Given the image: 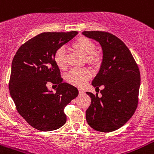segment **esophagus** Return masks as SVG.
<instances>
[{
    "label": "esophagus",
    "mask_w": 154,
    "mask_h": 154,
    "mask_svg": "<svg viewBox=\"0 0 154 154\" xmlns=\"http://www.w3.org/2000/svg\"><path fill=\"white\" fill-rule=\"evenodd\" d=\"M78 91H79V94H80V95H82V94H84V91L82 88H79Z\"/></svg>",
    "instance_id": "34e87169"
}]
</instances>
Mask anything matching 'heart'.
<instances>
[{
  "mask_svg": "<svg viewBox=\"0 0 154 154\" xmlns=\"http://www.w3.org/2000/svg\"><path fill=\"white\" fill-rule=\"evenodd\" d=\"M72 47L81 54L85 55L86 63L92 66H97L101 63V55L95 51L96 44L91 38L80 36L72 44ZM54 61L59 69L64 70L67 67V55L63 47L57 49L54 53ZM92 74L88 69H72L66 75L67 82L72 85L81 87L91 79Z\"/></svg>",
  "mask_w": 154,
  "mask_h": 154,
  "instance_id": "1",
  "label": "heart"
}]
</instances>
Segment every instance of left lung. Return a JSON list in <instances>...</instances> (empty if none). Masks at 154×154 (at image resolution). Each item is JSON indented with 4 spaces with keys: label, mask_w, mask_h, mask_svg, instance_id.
<instances>
[{
    "label": "left lung",
    "mask_w": 154,
    "mask_h": 154,
    "mask_svg": "<svg viewBox=\"0 0 154 154\" xmlns=\"http://www.w3.org/2000/svg\"><path fill=\"white\" fill-rule=\"evenodd\" d=\"M84 36L100 44L103 59L92 85L104 88L98 96L86 92L91 99L86 121L91 128L110 132L123 126L137 107L140 73L131 52L117 36L104 31H83Z\"/></svg>",
    "instance_id": "1"
}]
</instances>
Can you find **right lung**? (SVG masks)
<instances>
[{
  "label": "right lung",
  "mask_w": 154,
  "mask_h": 154,
  "mask_svg": "<svg viewBox=\"0 0 154 154\" xmlns=\"http://www.w3.org/2000/svg\"><path fill=\"white\" fill-rule=\"evenodd\" d=\"M77 31L45 32L23 44L13 58L10 95L17 110L32 127L40 131L58 129L65 124L64 107L78 96L74 86L63 82L54 53L72 40ZM48 82L58 85L53 93Z\"/></svg>",
  "instance_id": "right-lung-1"
}]
</instances>
